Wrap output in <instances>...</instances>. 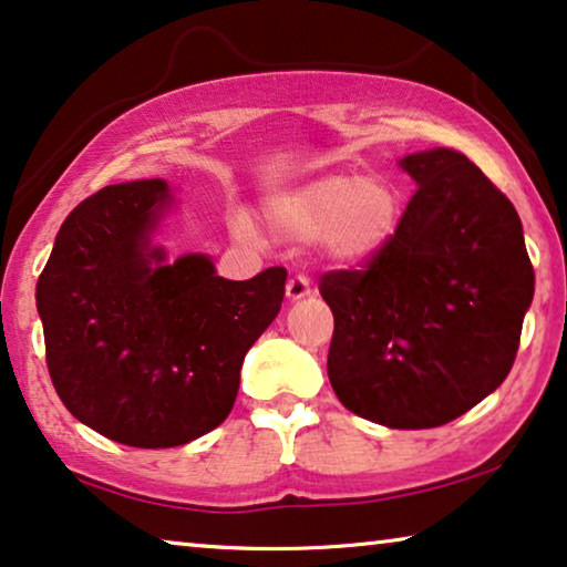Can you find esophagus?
Segmentation results:
<instances>
[{"instance_id":"obj_1","label":"esophagus","mask_w":567,"mask_h":567,"mask_svg":"<svg viewBox=\"0 0 567 567\" xmlns=\"http://www.w3.org/2000/svg\"><path fill=\"white\" fill-rule=\"evenodd\" d=\"M310 295V280L308 275H292L290 280H287V300H302Z\"/></svg>"}]
</instances>
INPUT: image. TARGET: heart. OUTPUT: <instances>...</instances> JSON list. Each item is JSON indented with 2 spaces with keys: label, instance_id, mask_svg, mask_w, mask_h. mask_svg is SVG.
I'll return each mask as SVG.
<instances>
[{
  "label": "heart",
  "instance_id": "heart-1",
  "mask_svg": "<svg viewBox=\"0 0 567 567\" xmlns=\"http://www.w3.org/2000/svg\"><path fill=\"white\" fill-rule=\"evenodd\" d=\"M402 214L400 190L386 177L326 175L302 188L269 198L265 218L277 236L290 241H323L338 261H364L394 236ZM236 231L249 239L251 231L236 221Z\"/></svg>",
  "mask_w": 567,
  "mask_h": 567
}]
</instances>
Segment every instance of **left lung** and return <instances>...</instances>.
Returning <instances> with one entry per match:
<instances>
[{"label":"left lung","mask_w":567,"mask_h":567,"mask_svg":"<svg viewBox=\"0 0 567 567\" xmlns=\"http://www.w3.org/2000/svg\"><path fill=\"white\" fill-rule=\"evenodd\" d=\"M420 188L361 269L320 277L333 310L328 379L353 415L396 430L445 425L514 364L535 295L512 200L455 150L400 159Z\"/></svg>","instance_id":"8db88e82"}]
</instances>
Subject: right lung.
<instances>
[{"mask_svg":"<svg viewBox=\"0 0 567 567\" xmlns=\"http://www.w3.org/2000/svg\"><path fill=\"white\" fill-rule=\"evenodd\" d=\"M159 177L81 200L38 280L45 361L75 420L132 447H175L229 417L241 361L285 298V267L244 282L206 255L165 261Z\"/></svg>","mask_w":567,"mask_h":567,"instance_id":"add662e5","label":"right lung"}]
</instances>
